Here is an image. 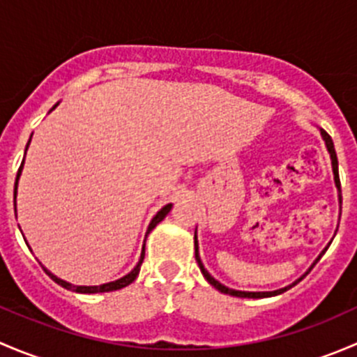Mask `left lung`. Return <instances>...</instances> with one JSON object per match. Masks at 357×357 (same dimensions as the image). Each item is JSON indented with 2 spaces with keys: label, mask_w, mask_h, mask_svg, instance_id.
Wrapping results in <instances>:
<instances>
[{
  "label": "left lung",
  "mask_w": 357,
  "mask_h": 357,
  "mask_svg": "<svg viewBox=\"0 0 357 357\" xmlns=\"http://www.w3.org/2000/svg\"><path fill=\"white\" fill-rule=\"evenodd\" d=\"M319 132H321V138H323V142H325V145H326V150H328V153H330V160H332V171H333L335 186H337V190H338V204H342V195H340V179H338V160H337V153H335V146H333V142H332V138H330V135H328V132L325 131V129H321V128H319ZM330 243H332V242H330ZM330 243H328V245H326L325 248H323V250H321V254H319L318 257L314 259V262H312V264H311V268H309L307 271H305L304 275L301 276V278H298V280H295V282H294V283H290V285L283 287V289L273 290V291H243V290L228 289V287H226V285H222V283H219L218 280H215L214 276H212L211 273H208L207 269H205L204 262H202V259H200V254H199V240H197V229H195V259H197V262H199V268H200L202 275H204V278L207 280V282L211 283V285L214 287L215 290H219V291H221V294H226V295H233V297H240V298H266V297H275V295H280V294H283V291H287V290H289V289H291V287H294L295 283H298V282H301V280L304 278V276L307 275L309 271H311V269H312V266H314L316 262H318L319 259L323 257V254H325V252H326V248L330 247Z\"/></svg>",
  "instance_id": "left-lung-1"
}]
</instances>
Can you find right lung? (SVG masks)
Segmentation results:
<instances>
[{
	"label": "right lung",
	"mask_w": 357,
	"mask_h": 357,
	"mask_svg": "<svg viewBox=\"0 0 357 357\" xmlns=\"http://www.w3.org/2000/svg\"><path fill=\"white\" fill-rule=\"evenodd\" d=\"M56 105H59V103H56ZM56 105H55V107H56ZM55 107H53L52 110H55ZM52 110H50V112H52ZM31 138H32V135H31ZM29 143H31V139H29ZM29 143H27V146H25V152H27V149H29ZM24 158H25V155H24ZM22 167H24V160H22V164H20V169H19V172H17V179H15V190H13V204H15V211H17V188H19V179H20V174H22ZM171 208H172V204H167V205H164V207H162L160 211H158L155 215H153V219H152V221H150V225H149V229H146L145 240H146V236L150 235V231H152V229L155 228V226L158 225V222H160L162 219H164L165 215L169 214V212H171ZM27 247H29V245H27ZM143 259H145V242H143L142 255H139V261H138V264H136L135 268H132L131 271L128 273V275H126V276H122V278H119V280H115V282L103 283V285H93V287H86V285H72V283L66 282V280H62V278H59V276H55V275H53V273L50 271V269H46V268H45V271L48 273V276H52V280H53V282H55V283H59L60 287H63V289H67V290L77 291V294H103V291H114V290H121V289H124V287L131 285V283L135 282V280H136V276L139 275V268H142V262H143Z\"/></svg>",
	"instance_id": "1"
}]
</instances>
